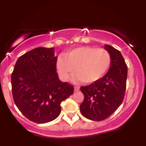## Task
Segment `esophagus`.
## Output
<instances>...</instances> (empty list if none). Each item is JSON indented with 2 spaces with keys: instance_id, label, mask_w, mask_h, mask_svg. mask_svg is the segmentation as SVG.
<instances>
[{
  "instance_id": "1",
  "label": "esophagus",
  "mask_w": 146,
  "mask_h": 146,
  "mask_svg": "<svg viewBox=\"0 0 146 146\" xmlns=\"http://www.w3.org/2000/svg\"><path fill=\"white\" fill-rule=\"evenodd\" d=\"M74 89H75V91H78V90H80V86H75L74 87Z\"/></svg>"
}]
</instances>
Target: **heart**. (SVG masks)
<instances>
[{"label":"heart","instance_id":"b5f03b06","mask_svg":"<svg viewBox=\"0 0 146 146\" xmlns=\"http://www.w3.org/2000/svg\"><path fill=\"white\" fill-rule=\"evenodd\" d=\"M112 58L107 50L93 46H80L66 52L57 60V70L66 80L74 71V80L93 84L104 76L110 67Z\"/></svg>","mask_w":146,"mask_h":146}]
</instances>
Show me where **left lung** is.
Listing matches in <instances>:
<instances>
[{
  "instance_id": "8db88e82",
  "label": "left lung",
  "mask_w": 146,
  "mask_h": 146,
  "mask_svg": "<svg viewBox=\"0 0 146 146\" xmlns=\"http://www.w3.org/2000/svg\"><path fill=\"white\" fill-rule=\"evenodd\" d=\"M104 48L112 58L109 71L99 81L80 88L84 95L80 111L93 121L104 120L115 112L123 102L126 88L128 67L121 53L110 45Z\"/></svg>"
}]
</instances>
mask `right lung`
<instances>
[{"label":"right lung","instance_id":"obj_1","mask_svg":"<svg viewBox=\"0 0 146 146\" xmlns=\"http://www.w3.org/2000/svg\"><path fill=\"white\" fill-rule=\"evenodd\" d=\"M57 60L53 48H36L18 58L11 73L15 104L35 123L56 119L61 112V102L73 93V85L58 78Z\"/></svg>","mask_w":146,"mask_h":146}]
</instances>
